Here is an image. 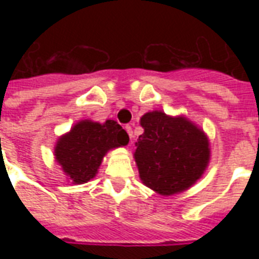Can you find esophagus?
<instances>
[{
    "label": "esophagus",
    "mask_w": 259,
    "mask_h": 259,
    "mask_svg": "<svg viewBox=\"0 0 259 259\" xmlns=\"http://www.w3.org/2000/svg\"><path fill=\"white\" fill-rule=\"evenodd\" d=\"M125 130H126V132H127V134H129L130 141H132V138H133V130H132V126L126 125L125 126Z\"/></svg>",
    "instance_id": "obj_1"
}]
</instances>
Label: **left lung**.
I'll list each match as a JSON object with an SVG mask.
<instances>
[{
  "mask_svg": "<svg viewBox=\"0 0 259 259\" xmlns=\"http://www.w3.org/2000/svg\"><path fill=\"white\" fill-rule=\"evenodd\" d=\"M144 133L134 152L140 179L162 196L192 187L209 162L207 136L188 118L170 117L162 111L144 114Z\"/></svg>",
  "mask_w": 259,
  "mask_h": 259,
  "instance_id": "obj_1",
  "label": "left lung"
}]
</instances>
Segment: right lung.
Returning a JSON list of instances; mask_svg holds the SVG:
<instances>
[{
    "instance_id": "add662e5",
    "label": "right lung",
    "mask_w": 259,
    "mask_h": 259,
    "mask_svg": "<svg viewBox=\"0 0 259 259\" xmlns=\"http://www.w3.org/2000/svg\"><path fill=\"white\" fill-rule=\"evenodd\" d=\"M127 142L129 136L115 121L98 123L83 119L59 138L55 158L74 184H83L95 177L110 149L127 145Z\"/></svg>"
}]
</instances>
